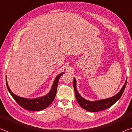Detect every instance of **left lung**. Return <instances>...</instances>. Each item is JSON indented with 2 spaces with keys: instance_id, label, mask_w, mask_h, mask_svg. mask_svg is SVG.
Returning <instances> with one entry per match:
<instances>
[{
  "instance_id": "1",
  "label": "left lung",
  "mask_w": 132,
  "mask_h": 132,
  "mask_svg": "<svg viewBox=\"0 0 132 132\" xmlns=\"http://www.w3.org/2000/svg\"><path fill=\"white\" fill-rule=\"evenodd\" d=\"M126 83L127 80L121 90L117 95H114L111 98H107V99L98 100V101H87V100L84 99L83 98L80 96L77 91L76 81L75 79L73 80V87H74L75 90L76 98L77 101L79 104L81 106V107L89 112H99L108 109L112 105L114 104L119 99L124 92L125 88L126 86Z\"/></svg>"
}]
</instances>
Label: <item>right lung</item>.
I'll return each mask as SVG.
<instances>
[{
	"label": "right lung",
	"mask_w": 132,
	"mask_h": 132,
	"mask_svg": "<svg viewBox=\"0 0 132 132\" xmlns=\"http://www.w3.org/2000/svg\"><path fill=\"white\" fill-rule=\"evenodd\" d=\"M64 73H62L59 75H58L56 78L55 81L53 84L52 89H51V90L48 94L44 96V97L35 98V99L34 100L27 99V98H22L14 94L12 92V91L10 90L9 87L7 84V80L6 79V86H7V89L11 95L12 96V97L14 98V100L17 102V103L20 106L29 111H39L47 108L53 101L55 98L56 94L59 80L61 76Z\"/></svg>",
	"instance_id": "1"
}]
</instances>
